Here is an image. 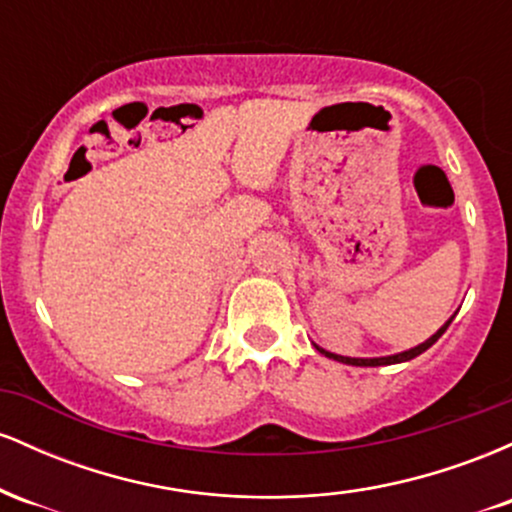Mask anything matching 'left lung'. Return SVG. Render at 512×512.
<instances>
[{"label":"left lung","mask_w":512,"mask_h":512,"mask_svg":"<svg viewBox=\"0 0 512 512\" xmlns=\"http://www.w3.org/2000/svg\"><path fill=\"white\" fill-rule=\"evenodd\" d=\"M450 322H452V317H450L448 322H445L443 327H440V330H438L436 334H433V337H428L424 344L414 346V349L402 351V354H395V356H380V358H351V356H337V354H330V351L320 349V346H315V349L320 351V354H325L327 358H334V361L346 363V366H363V368H366V366H392V363H404V361H411V358H416L419 354H424L426 349H431V346L436 344L440 337H443V332L448 330Z\"/></svg>","instance_id":"8db88e82"}]
</instances>
